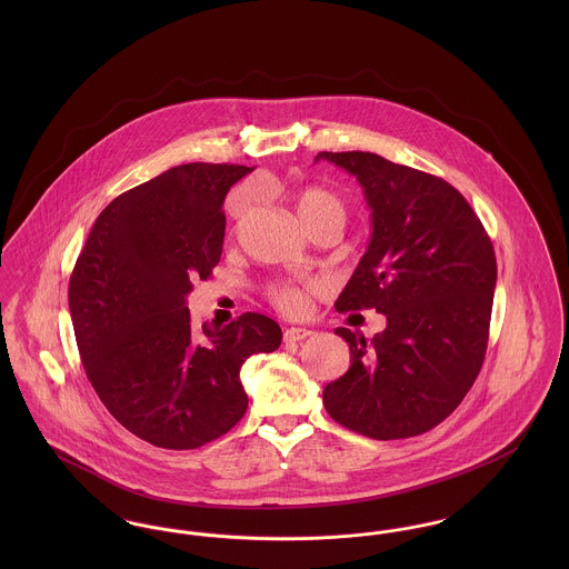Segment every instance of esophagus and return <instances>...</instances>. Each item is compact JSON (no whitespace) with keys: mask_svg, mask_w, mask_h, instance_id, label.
<instances>
[{"mask_svg":"<svg viewBox=\"0 0 569 569\" xmlns=\"http://www.w3.org/2000/svg\"><path fill=\"white\" fill-rule=\"evenodd\" d=\"M307 337H311V330H309V328H297V326H292V328H288V330L283 332V341H286V343H297V341H302V339H307Z\"/></svg>","mask_w":569,"mask_h":569,"instance_id":"1","label":"esophagus"}]
</instances>
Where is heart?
<instances>
[{
	"mask_svg": "<svg viewBox=\"0 0 569 569\" xmlns=\"http://www.w3.org/2000/svg\"><path fill=\"white\" fill-rule=\"evenodd\" d=\"M295 209L302 223H309L322 216H337L343 219V204L337 196L322 188H305L295 198ZM318 283H307L305 288L279 283L272 286L271 298L274 307L288 316H300L307 311V295L316 292Z\"/></svg>",
	"mask_w": 569,
	"mask_h": 569,
	"instance_id": "1",
	"label": "heart"
}]
</instances>
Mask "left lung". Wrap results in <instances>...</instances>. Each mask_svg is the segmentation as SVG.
I'll list each match as a JSON object with an SVG mask.
<instances>
[{"mask_svg":"<svg viewBox=\"0 0 569 569\" xmlns=\"http://www.w3.org/2000/svg\"><path fill=\"white\" fill-rule=\"evenodd\" d=\"M356 177L371 239L335 309H376L386 328L350 343L352 365L322 392L332 420L371 439L427 433L446 420L482 369L497 260L482 221L443 179L378 153L322 151Z\"/></svg>","mask_w":569,"mask_h":569,"instance_id":"1","label":"left lung"}]
</instances>
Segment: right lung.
<instances>
[{"label":"right lung","instance_id":"obj_1","mask_svg":"<svg viewBox=\"0 0 569 569\" xmlns=\"http://www.w3.org/2000/svg\"><path fill=\"white\" fill-rule=\"evenodd\" d=\"M253 168L183 163L117 196L70 277L68 305L84 373L112 418L168 450L228 433L247 409L241 367L274 352L262 313L193 328L188 295L221 258L228 190Z\"/></svg>","mask_w":569,"mask_h":569}]
</instances>
